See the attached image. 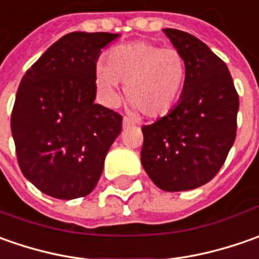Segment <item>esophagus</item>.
I'll use <instances>...</instances> for the list:
<instances>
[{
	"mask_svg": "<svg viewBox=\"0 0 259 259\" xmlns=\"http://www.w3.org/2000/svg\"><path fill=\"white\" fill-rule=\"evenodd\" d=\"M131 125H133V122H131L128 118H124V121H122V126H124V128H130Z\"/></svg>",
	"mask_w": 259,
	"mask_h": 259,
	"instance_id": "1",
	"label": "esophagus"
}]
</instances>
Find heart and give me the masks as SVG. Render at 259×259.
<instances>
[{
	"instance_id": "1",
	"label": "heart",
	"mask_w": 259,
	"mask_h": 259,
	"mask_svg": "<svg viewBox=\"0 0 259 259\" xmlns=\"http://www.w3.org/2000/svg\"><path fill=\"white\" fill-rule=\"evenodd\" d=\"M184 77L182 53L150 41L119 46L108 55L106 63L98 62L95 67V82L106 104H118V83H122L126 102L148 119L163 118L173 109Z\"/></svg>"
}]
</instances>
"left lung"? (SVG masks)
Here are the masks:
<instances>
[{"label":"left lung","instance_id":"1","mask_svg":"<svg viewBox=\"0 0 259 259\" xmlns=\"http://www.w3.org/2000/svg\"><path fill=\"white\" fill-rule=\"evenodd\" d=\"M184 59L182 96L168 114L143 126L141 164L164 192H184L213 179L236 137L239 98L224 62L194 35L163 30Z\"/></svg>","mask_w":259,"mask_h":259}]
</instances>
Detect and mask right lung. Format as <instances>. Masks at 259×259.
I'll return each mask as SVG.
<instances>
[{"mask_svg":"<svg viewBox=\"0 0 259 259\" xmlns=\"http://www.w3.org/2000/svg\"><path fill=\"white\" fill-rule=\"evenodd\" d=\"M118 37L63 35L21 79L11 133L21 171L45 194L72 200L98 184L122 116L95 104V67L101 52Z\"/></svg>","mask_w":259,"mask_h":259,"instance_id":"obj_1","label":"right lung"}]
</instances>
